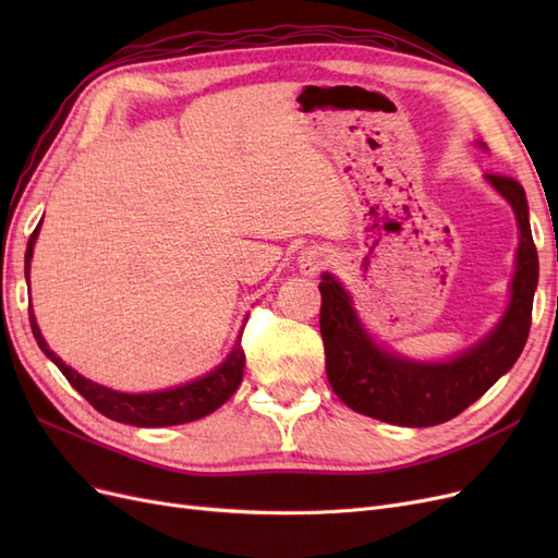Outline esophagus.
Masks as SVG:
<instances>
[{"label":"esophagus","instance_id":"1","mask_svg":"<svg viewBox=\"0 0 558 558\" xmlns=\"http://www.w3.org/2000/svg\"><path fill=\"white\" fill-rule=\"evenodd\" d=\"M326 260H328V256H326V251H320V248H307V251H302L300 253V269L305 275H316L320 267L326 265Z\"/></svg>","mask_w":558,"mask_h":558}]
</instances>
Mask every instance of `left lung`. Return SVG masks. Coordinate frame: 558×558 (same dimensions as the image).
<instances>
[{"label": "left lung", "instance_id": "8db88e82", "mask_svg": "<svg viewBox=\"0 0 558 558\" xmlns=\"http://www.w3.org/2000/svg\"><path fill=\"white\" fill-rule=\"evenodd\" d=\"M486 181L510 202L519 223L512 295L494 332L456 359L418 363L381 349L365 332L342 283L332 275L320 279L318 324L326 373L337 398L353 412L408 428L445 424L480 400L517 363L531 330L537 251L521 183L500 174H486Z\"/></svg>", "mask_w": 558, "mask_h": 558}]
</instances>
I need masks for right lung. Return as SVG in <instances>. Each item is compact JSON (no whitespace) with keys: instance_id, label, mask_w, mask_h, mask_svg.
<instances>
[{"instance_id":"add662e5","label":"right lung","mask_w":558,"mask_h":558,"mask_svg":"<svg viewBox=\"0 0 558 558\" xmlns=\"http://www.w3.org/2000/svg\"><path fill=\"white\" fill-rule=\"evenodd\" d=\"M39 226L35 232H32L27 251H25L27 283H29V260H32V251H35ZM29 326L39 349L60 367V373L66 377V381H70L99 414L130 426L162 428V426L189 424V421L207 416L214 410L221 408L226 400H230V396L238 391L244 377L246 356L242 349V332H240V340L234 342L228 359L218 367H214L205 377L193 379L183 386L167 388V391H156V393H121V391H113V388L99 386L86 377H81L76 369L62 363V359L56 356V351L48 349L46 340L41 337V330L37 326V318L32 312H29Z\"/></svg>"}]
</instances>
